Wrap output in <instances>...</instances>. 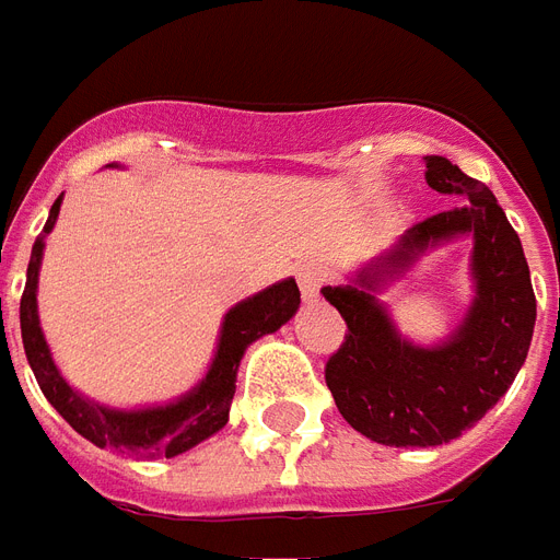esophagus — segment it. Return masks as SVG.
<instances>
[{
	"mask_svg": "<svg viewBox=\"0 0 560 560\" xmlns=\"http://www.w3.org/2000/svg\"><path fill=\"white\" fill-rule=\"evenodd\" d=\"M325 277H328V273H325V268H319V265H307V268H301L299 271L301 295H304L307 301L316 299V295H319V289H323Z\"/></svg>",
	"mask_w": 560,
	"mask_h": 560,
	"instance_id": "obj_1",
	"label": "esophagus"
}]
</instances>
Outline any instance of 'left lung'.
<instances>
[{"label":"left lung","mask_w":560,"mask_h":560,"mask_svg":"<svg viewBox=\"0 0 560 560\" xmlns=\"http://www.w3.org/2000/svg\"><path fill=\"white\" fill-rule=\"evenodd\" d=\"M425 168L428 186L462 196V208L416 223L352 287L323 289L347 323L340 350L325 362V383L340 416L383 446H440L477 425L513 386L537 319L522 241L494 192L443 156H425ZM455 234L475 235L478 299L452 341L422 351L399 340L370 289L383 270L406 267Z\"/></svg>","instance_id":"8db88e82"}]
</instances>
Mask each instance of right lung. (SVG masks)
Listing matches in <instances>:
<instances>
[{
	"label": "right lung",
	"mask_w": 560,
	"mask_h": 560,
	"mask_svg": "<svg viewBox=\"0 0 560 560\" xmlns=\"http://www.w3.org/2000/svg\"><path fill=\"white\" fill-rule=\"evenodd\" d=\"M59 201L62 198H57L54 208H50L45 232L35 237L30 268H26V289H23V299H20L23 350H26L30 368H33L45 398L90 443H96L102 450L114 446V450L135 452V455H144V458H160V455L174 458V455L198 446L201 440L213 438L217 431H223V425L229 422V407H232V398H235V376L241 355L256 337L271 335L280 325L292 319V313L299 311L301 304L299 283L283 280V283L253 295V299L241 301L237 307L225 313L217 359L210 364L208 376L180 400H174L168 407L132 410V413L98 407L93 400L81 398L59 376L57 364H54L50 350H47L45 335H42V325H38V304H35L38 265H42L45 235L57 223Z\"/></svg>",
	"instance_id": "1"
}]
</instances>
